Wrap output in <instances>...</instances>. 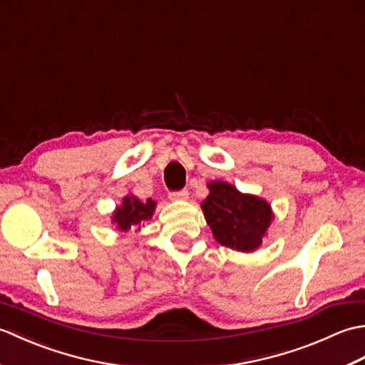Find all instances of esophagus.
I'll use <instances>...</instances> for the list:
<instances>
[{
    "mask_svg": "<svg viewBox=\"0 0 365 365\" xmlns=\"http://www.w3.org/2000/svg\"><path fill=\"white\" fill-rule=\"evenodd\" d=\"M169 199L170 200H188L190 199V192L187 190L169 192Z\"/></svg>",
    "mask_w": 365,
    "mask_h": 365,
    "instance_id": "1",
    "label": "esophagus"
}]
</instances>
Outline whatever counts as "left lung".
Listing matches in <instances>:
<instances>
[{
    "label": "left lung",
    "mask_w": 365,
    "mask_h": 365,
    "mask_svg": "<svg viewBox=\"0 0 365 365\" xmlns=\"http://www.w3.org/2000/svg\"><path fill=\"white\" fill-rule=\"evenodd\" d=\"M207 188L200 208L216 242L238 252L257 251L274 220L269 202L222 180L208 182Z\"/></svg>",
    "instance_id": "8db88e82"
}]
</instances>
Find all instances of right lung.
Wrapping results in <instances>:
<instances>
[{"instance_id":"right-lung-1","label":"right lung","mask_w":365,"mask_h":365,"mask_svg":"<svg viewBox=\"0 0 365 365\" xmlns=\"http://www.w3.org/2000/svg\"><path fill=\"white\" fill-rule=\"evenodd\" d=\"M157 202L152 199L139 200L133 195H127L122 199V204L115 207L113 212L111 222L120 232H128L130 229H141L144 221L152 220Z\"/></svg>"}]
</instances>
